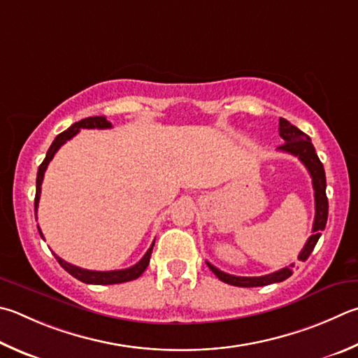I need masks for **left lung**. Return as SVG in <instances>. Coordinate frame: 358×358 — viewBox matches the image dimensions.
Listing matches in <instances>:
<instances>
[{
	"label": "left lung",
	"mask_w": 358,
	"mask_h": 358,
	"mask_svg": "<svg viewBox=\"0 0 358 358\" xmlns=\"http://www.w3.org/2000/svg\"><path fill=\"white\" fill-rule=\"evenodd\" d=\"M278 133H280V138L283 139L285 144L278 147V150L287 152L292 157H297L302 161V164L307 167V171L313 181V189H315V222H313V235H311L307 243H305L302 252L299 253V259L305 262L310 257V253L313 252L317 239L321 236V231L326 229L327 224V216H329V200L326 196V172H324V166L316 155V150L313 144H311V139L303 131H301L297 127L291 125L287 119H280L278 122ZM208 268H210L214 275H216L219 280L224 283L233 285V287H243V288H252V287H266V285L271 283H278L287 280L288 277L292 275L291 268L294 264L288 266V268H283L277 272H272L268 275L262 277H238L227 274V272L217 269L216 266L208 263Z\"/></svg>",
	"instance_id": "8db88e82"
}]
</instances>
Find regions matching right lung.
<instances>
[{
  "label": "right lung",
  "mask_w": 358,
  "mask_h": 358,
  "mask_svg": "<svg viewBox=\"0 0 358 358\" xmlns=\"http://www.w3.org/2000/svg\"><path fill=\"white\" fill-rule=\"evenodd\" d=\"M111 122L106 120V117L103 115H95V117H87V119H83L80 122H76L71 125L66 131H62L61 134L56 136V139L53 141V144L50 145L47 157H45L43 162L38 166L37 171V180H36V199H34V211H36V220H37V206H38V200H41V191H42V181H43V175L47 167L50 164V161L53 159L56 152L59 150L61 145L66 144L67 141H70L73 136L80 133L81 128H96V129H105V128H111ZM38 233L43 238V233L41 230V227L37 225ZM155 243L150 245V249L147 250L144 257L141 258V262L136 263L131 268L127 269H120V271H89V269H83L78 268L75 264L67 263L66 259H62L61 257H57L55 253V257L57 259L64 269H66L70 275H73L78 280L83 283H89V285H115V283H123V282H129L134 280V278L141 277L144 274V271L147 269L148 263H150V257H152V250H153Z\"/></svg>",
  "instance_id": "obj_1"
}]
</instances>
